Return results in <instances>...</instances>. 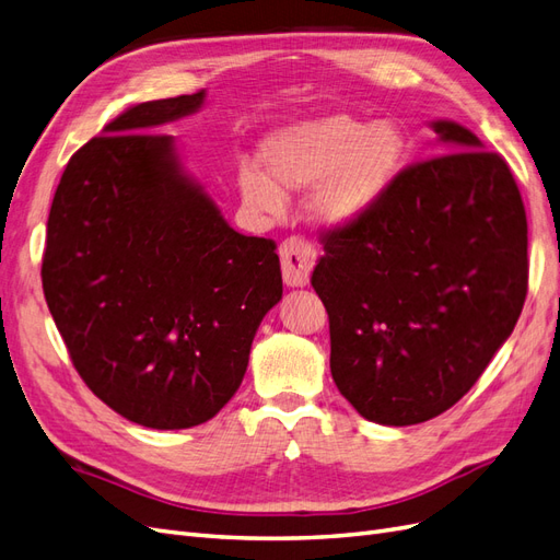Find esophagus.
Masks as SVG:
<instances>
[{
  "mask_svg": "<svg viewBox=\"0 0 560 560\" xmlns=\"http://www.w3.org/2000/svg\"><path fill=\"white\" fill-rule=\"evenodd\" d=\"M317 254L308 241L292 235L280 243V261H282V280L287 287H306L311 280V270L315 266Z\"/></svg>",
  "mask_w": 560,
  "mask_h": 560,
  "instance_id": "1",
  "label": "esophagus"
}]
</instances>
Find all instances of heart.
I'll list each match as a JSON object with an SVG mask.
<instances>
[{
	"label": "heart",
	"mask_w": 560,
	"mask_h": 560,
	"mask_svg": "<svg viewBox=\"0 0 560 560\" xmlns=\"http://www.w3.org/2000/svg\"><path fill=\"white\" fill-rule=\"evenodd\" d=\"M406 156L397 124H364L352 116H325L294 124L264 140L266 176L245 165L238 189L252 210L278 214L284 191L311 189L308 210L319 226L346 229L374 210L395 184Z\"/></svg>",
	"instance_id": "obj_1"
}]
</instances>
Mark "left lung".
<instances>
[{
	"instance_id": "8db88e82",
	"label": "left lung",
	"mask_w": 560,
	"mask_h": 560,
	"mask_svg": "<svg viewBox=\"0 0 560 560\" xmlns=\"http://www.w3.org/2000/svg\"><path fill=\"white\" fill-rule=\"evenodd\" d=\"M448 154L406 167L358 224L327 231L313 287L329 315L331 376L378 425L444 413L516 327L528 222L510 165L455 121Z\"/></svg>"
}]
</instances>
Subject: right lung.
Masks as SVG:
<instances>
[{"label":"right lung","instance_id":"add662e5","mask_svg":"<svg viewBox=\"0 0 560 560\" xmlns=\"http://www.w3.org/2000/svg\"><path fill=\"white\" fill-rule=\"evenodd\" d=\"M202 103L198 91L116 116L67 163L48 214L44 296L74 369L151 430L222 411L282 299L276 243L233 231L156 132Z\"/></svg>","mask_w":560,"mask_h":560}]
</instances>
